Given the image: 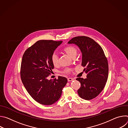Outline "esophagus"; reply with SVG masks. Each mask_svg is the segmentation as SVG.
I'll list each match as a JSON object with an SVG mask.
<instances>
[{"mask_svg":"<svg viewBox=\"0 0 128 128\" xmlns=\"http://www.w3.org/2000/svg\"><path fill=\"white\" fill-rule=\"evenodd\" d=\"M67 80H68V82H71V81H73V80H74V79L73 78H68Z\"/></svg>","mask_w":128,"mask_h":128,"instance_id":"1","label":"esophagus"}]
</instances>
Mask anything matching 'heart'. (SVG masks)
<instances>
[{
  "instance_id": "1",
  "label": "heart",
  "mask_w": 128,
  "mask_h": 128,
  "mask_svg": "<svg viewBox=\"0 0 128 128\" xmlns=\"http://www.w3.org/2000/svg\"><path fill=\"white\" fill-rule=\"evenodd\" d=\"M63 51L64 52L72 58L73 57H76L77 54V50L76 48L72 46H67L64 47L63 49ZM51 61L52 64L54 66H57L59 64V59L58 56L56 54H54L52 55L51 57ZM70 71L69 69H66L64 70V72L66 74H68Z\"/></svg>"
}]
</instances>
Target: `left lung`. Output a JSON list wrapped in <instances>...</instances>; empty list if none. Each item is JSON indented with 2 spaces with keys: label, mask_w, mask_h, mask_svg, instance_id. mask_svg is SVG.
<instances>
[{
  "label": "left lung",
  "mask_w": 128,
  "mask_h": 128,
  "mask_svg": "<svg viewBox=\"0 0 128 128\" xmlns=\"http://www.w3.org/2000/svg\"><path fill=\"white\" fill-rule=\"evenodd\" d=\"M68 43L75 44L80 48L82 53V66L87 74L85 79H76L81 84L78 94L86 100L94 99L102 92L108 78V64L104 51L98 44L87 36H77Z\"/></svg>",
  "instance_id": "left-lung-1"
}]
</instances>
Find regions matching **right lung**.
Listing matches in <instances>:
<instances>
[{
    "label": "right lung",
    "instance_id": "1",
    "mask_svg": "<svg viewBox=\"0 0 128 128\" xmlns=\"http://www.w3.org/2000/svg\"><path fill=\"white\" fill-rule=\"evenodd\" d=\"M62 41L40 40L25 52L21 62V78L28 93L38 103L52 105L60 98L67 79L59 76L48 80L47 78L54 66L51 57Z\"/></svg>",
    "mask_w": 128,
    "mask_h": 128
}]
</instances>
